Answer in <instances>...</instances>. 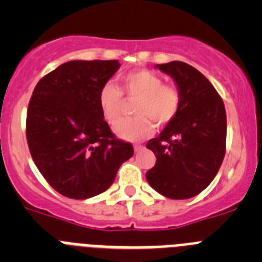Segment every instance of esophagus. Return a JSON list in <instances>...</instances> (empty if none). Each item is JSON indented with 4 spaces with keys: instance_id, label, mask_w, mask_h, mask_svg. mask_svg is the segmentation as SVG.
Masks as SVG:
<instances>
[{
    "instance_id": "34e87169",
    "label": "esophagus",
    "mask_w": 262,
    "mask_h": 262,
    "mask_svg": "<svg viewBox=\"0 0 262 262\" xmlns=\"http://www.w3.org/2000/svg\"><path fill=\"white\" fill-rule=\"evenodd\" d=\"M143 148H144V147H143V145H140V144H135V145H134V151H135V152H139V151H142Z\"/></svg>"
}]
</instances>
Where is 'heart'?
I'll list each match as a JSON object with an SVG mask.
<instances>
[{
	"instance_id": "obj_1",
	"label": "heart",
	"mask_w": 262,
	"mask_h": 262,
	"mask_svg": "<svg viewBox=\"0 0 262 262\" xmlns=\"http://www.w3.org/2000/svg\"><path fill=\"white\" fill-rule=\"evenodd\" d=\"M120 90L134 103L135 118L120 122L114 128L115 135L127 142H142L154 133V123L165 126L177 115L181 94L170 85H164L163 78L147 69H138L120 78ZM98 105L103 119L114 126L123 114V96L111 82H106L98 93Z\"/></svg>"
}]
</instances>
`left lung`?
Wrapping results in <instances>:
<instances>
[{"mask_svg": "<svg viewBox=\"0 0 262 262\" xmlns=\"http://www.w3.org/2000/svg\"><path fill=\"white\" fill-rule=\"evenodd\" d=\"M181 94L174 119L147 143L156 164L148 184L170 200L195 196L211 184L226 154V108L215 88L194 67L182 61L157 64Z\"/></svg>", "mask_w": 262, "mask_h": 262, "instance_id": "left-lung-1", "label": "left lung"}]
</instances>
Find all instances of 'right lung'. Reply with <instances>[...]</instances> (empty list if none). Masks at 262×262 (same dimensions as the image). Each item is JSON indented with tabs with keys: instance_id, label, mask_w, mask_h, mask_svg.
Segmentation results:
<instances>
[{
	"instance_id": "right-lung-1",
	"label": "right lung",
	"mask_w": 262,
	"mask_h": 262,
	"mask_svg": "<svg viewBox=\"0 0 262 262\" xmlns=\"http://www.w3.org/2000/svg\"><path fill=\"white\" fill-rule=\"evenodd\" d=\"M118 60H72L36 84L27 108L32 160L61 195L88 200L107 190L133 157L115 139L98 105L99 89L119 69Z\"/></svg>"
}]
</instances>
